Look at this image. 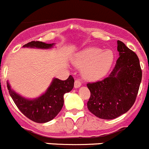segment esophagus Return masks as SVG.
Wrapping results in <instances>:
<instances>
[{"label":"esophagus","instance_id":"esophagus-1","mask_svg":"<svg viewBox=\"0 0 149 149\" xmlns=\"http://www.w3.org/2000/svg\"><path fill=\"white\" fill-rule=\"evenodd\" d=\"M81 82L79 80V79H76V80L74 81V88H79V87L81 86Z\"/></svg>","mask_w":149,"mask_h":149}]
</instances>
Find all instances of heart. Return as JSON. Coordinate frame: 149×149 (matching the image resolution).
Segmentation results:
<instances>
[{"label": "heart", "mask_w": 149, "mask_h": 149, "mask_svg": "<svg viewBox=\"0 0 149 149\" xmlns=\"http://www.w3.org/2000/svg\"><path fill=\"white\" fill-rule=\"evenodd\" d=\"M114 55L111 50L89 47L77 53L73 58V64L82 68V76L91 81L99 79L109 71L114 62Z\"/></svg>", "instance_id": "heart-1"}]
</instances>
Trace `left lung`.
Segmentation results:
<instances>
[{
    "label": "left lung",
    "mask_w": 149,
    "mask_h": 149,
    "mask_svg": "<svg viewBox=\"0 0 149 149\" xmlns=\"http://www.w3.org/2000/svg\"><path fill=\"white\" fill-rule=\"evenodd\" d=\"M118 59L109 77L87 84L91 92L88 109L97 117L112 120L126 113L135 103L142 79L139 58L122 41H117Z\"/></svg>",
    "instance_id": "8db88e82"
}]
</instances>
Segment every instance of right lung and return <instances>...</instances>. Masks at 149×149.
<instances>
[{
  "label": "right lung",
  "mask_w": 149,
  "mask_h": 149,
  "mask_svg": "<svg viewBox=\"0 0 149 149\" xmlns=\"http://www.w3.org/2000/svg\"><path fill=\"white\" fill-rule=\"evenodd\" d=\"M54 43H45L40 41H32L23 47L48 49ZM74 79L70 75L66 80L54 78L46 92L35 99H26L13 91L8 82V92L21 112L32 121L38 123H45L52 120L60 112L64 105V95L70 92L74 87Z\"/></svg>",
  "instance_id": "1"
}]
</instances>
